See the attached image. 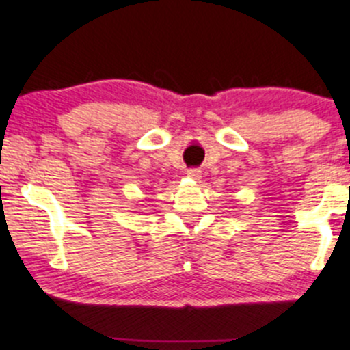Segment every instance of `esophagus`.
Returning <instances> with one entry per match:
<instances>
[{
  "label": "esophagus",
  "mask_w": 350,
  "mask_h": 350,
  "mask_svg": "<svg viewBox=\"0 0 350 350\" xmlns=\"http://www.w3.org/2000/svg\"><path fill=\"white\" fill-rule=\"evenodd\" d=\"M186 174H188L191 179H200L201 178V171L198 167H189L188 171H186Z\"/></svg>",
  "instance_id": "1"
}]
</instances>
